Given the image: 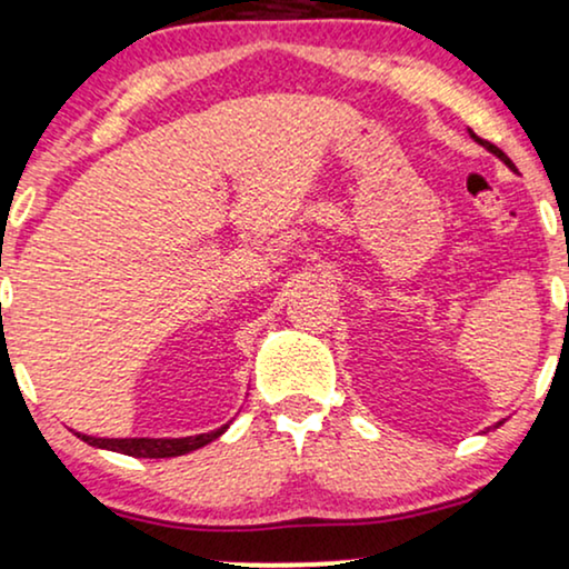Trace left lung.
I'll list each match as a JSON object with an SVG mask.
<instances>
[{"label": "left lung", "mask_w": 569, "mask_h": 569, "mask_svg": "<svg viewBox=\"0 0 569 569\" xmlns=\"http://www.w3.org/2000/svg\"><path fill=\"white\" fill-rule=\"evenodd\" d=\"M469 134H472V139H475V142H480L482 147H486V150H488V152H493V156H496V158H499V160H503V163H507V166L511 168V171H517V168H515V163H511V160H509L507 156H503V150H499V147H496V144H490V142H486V139H480L478 134H475V131H469Z\"/></svg>", "instance_id": "8db88e82"}]
</instances>
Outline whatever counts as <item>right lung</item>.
Instances as JSON below:
<instances>
[{"label": "right lung", "instance_id": "1", "mask_svg": "<svg viewBox=\"0 0 569 569\" xmlns=\"http://www.w3.org/2000/svg\"><path fill=\"white\" fill-rule=\"evenodd\" d=\"M221 432H227V425L213 432L192 435V438H91V435H81V432L76 435H79L83 443L108 448V451H118L126 456H137V459H168V456L198 451V448L208 446L210 440L219 438Z\"/></svg>", "mask_w": 569, "mask_h": 569}]
</instances>
